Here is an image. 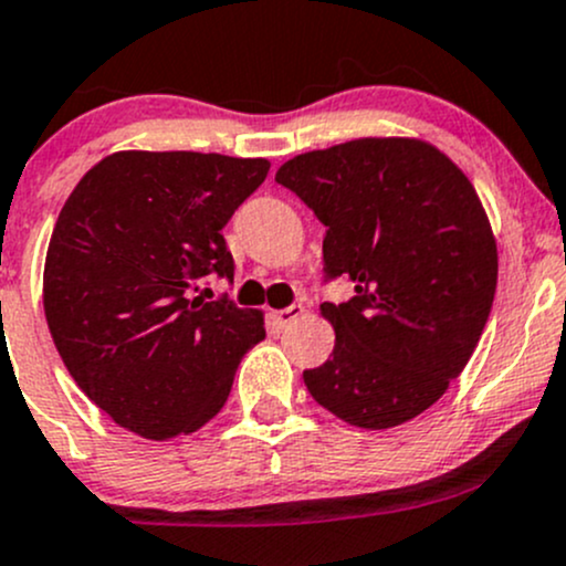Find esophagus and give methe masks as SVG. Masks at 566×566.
Listing matches in <instances>:
<instances>
[{
    "label": "esophagus",
    "mask_w": 566,
    "mask_h": 566,
    "mask_svg": "<svg viewBox=\"0 0 566 566\" xmlns=\"http://www.w3.org/2000/svg\"><path fill=\"white\" fill-rule=\"evenodd\" d=\"M302 313H305V307H302V305H291V307L275 310V313H272V315H275V324L281 326V329H285V326H291V324H294V321L300 318Z\"/></svg>",
    "instance_id": "esophagus-1"
}]
</instances>
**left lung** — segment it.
<instances>
[{"label": "left lung", "mask_w": 566, "mask_h": 566, "mask_svg": "<svg viewBox=\"0 0 566 566\" xmlns=\"http://www.w3.org/2000/svg\"><path fill=\"white\" fill-rule=\"evenodd\" d=\"M275 180L326 227L334 350L305 369L321 407L358 429L421 416L470 361L496 291V240L475 188L423 139L361 137L294 156Z\"/></svg>", "instance_id": "left-lung-1"}]
</instances>
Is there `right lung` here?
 Here are the masks:
<instances>
[{
  "instance_id": "1",
  "label": "right lung",
  "mask_w": 566,
  "mask_h": 566,
  "mask_svg": "<svg viewBox=\"0 0 566 566\" xmlns=\"http://www.w3.org/2000/svg\"><path fill=\"white\" fill-rule=\"evenodd\" d=\"M266 172V159L120 150L64 202L42 275L48 329L118 427L145 440L202 429L264 339L259 310L193 294L210 275L234 281L221 229Z\"/></svg>"
}]
</instances>
